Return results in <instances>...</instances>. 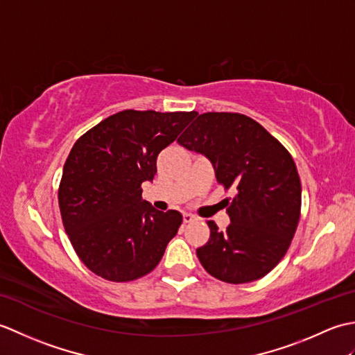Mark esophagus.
Segmentation results:
<instances>
[{
	"mask_svg": "<svg viewBox=\"0 0 355 355\" xmlns=\"http://www.w3.org/2000/svg\"><path fill=\"white\" fill-rule=\"evenodd\" d=\"M195 220H197V218H195L192 214H187V212L183 214V221L184 223H193Z\"/></svg>",
	"mask_w": 355,
	"mask_h": 355,
	"instance_id": "34e87169",
	"label": "esophagus"
}]
</instances>
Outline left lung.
I'll list each match as a JSON object with an SVG mask.
<instances>
[{"instance_id":"1","label":"left lung","mask_w":355,"mask_h":355,"mask_svg":"<svg viewBox=\"0 0 355 355\" xmlns=\"http://www.w3.org/2000/svg\"><path fill=\"white\" fill-rule=\"evenodd\" d=\"M177 141L205 155L218 182L236 191L227 201V230L207 221L210 238L197 248L201 266L229 284L266 276L288 250L300 216L302 187L290 153L236 112L200 114Z\"/></svg>"}]
</instances>
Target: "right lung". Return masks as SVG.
I'll return each mask as SVG.
<instances>
[{"instance_id": "obj_1", "label": "right lung", "mask_w": 355, "mask_h": 355, "mask_svg": "<svg viewBox=\"0 0 355 355\" xmlns=\"http://www.w3.org/2000/svg\"><path fill=\"white\" fill-rule=\"evenodd\" d=\"M197 112L125 110L74 143L62 171L59 209L80 261L103 279L128 282L153 271L183 215L141 200L157 155Z\"/></svg>"}]
</instances>
